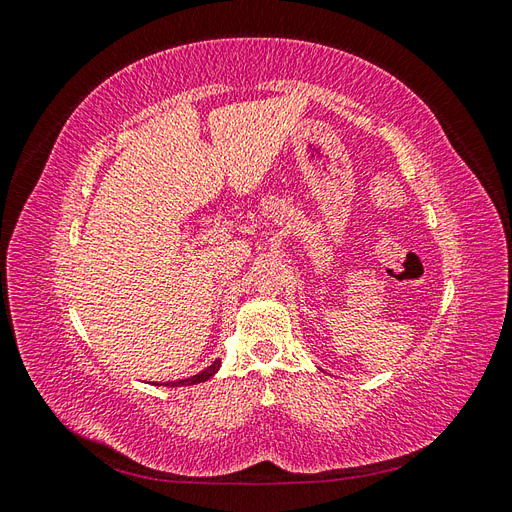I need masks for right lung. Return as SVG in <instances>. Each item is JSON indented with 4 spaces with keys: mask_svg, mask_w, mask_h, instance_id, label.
I'll use <instances>...</instances> for the list:
<instances>
[{
    "mask_svg": "<svg viewBox=\"0 0 512 512\" xmlns=\"http://www.w3.org/2000/svg\"><path fill=\"white\" fill-rule=\"evenodd\" d=\"M220 365H222V361L215 359L207 369L200 371V374L190 376V378H183V380H175V382H164V386H192V384H198V382H207L211 376L218 374ZM151 384H153V382H151ZM156 384H158V382H156Z\"/></svg>",
    "mask_w": 512,
    "mask_h": 512,
    "instance_id": "1",
    "label": "right lung"
}]
</instances>
